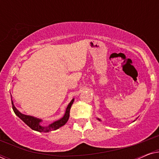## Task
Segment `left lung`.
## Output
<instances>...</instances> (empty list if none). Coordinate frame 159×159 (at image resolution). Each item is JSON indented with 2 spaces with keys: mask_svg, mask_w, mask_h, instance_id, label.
I'll return each mask as SVG.
<instances>
[{
  "mask_svg": "<svg viewBox=\"0 0 159 159\" xmlns=\"http://www.w3.org/2000/svg\"><path fill=\"white\" fill-rule=\"evenodd\" d=\"M97 119H98V120H99V121H101V119H98V118H97ZM134 121H135V120H134V121H133V122H134Z\"/></svg>",
  "mask_w": 159,
  "mask_h": 159,
  "instance_id": "left-lung-1",
  "label": "left lung"
}]
</instances>
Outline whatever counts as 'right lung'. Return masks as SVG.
Masks as SVG:
<instances>
[{
    "mask_svg": "<svg viewBox=\"0 0 159 159\" xmlns=\"http://www.w3.org/2000/svg\"><path fill=\"white\" fill-rule=\"evenodd\" d=\"M74 101H75V98L71 100L70 103H69V105L67 106L66 108V111H65V114L64 116H63L62 118L58 119L57 121H55L54 122L51 123V125H49L47 127H43L40 125V122H42L43 120L40 119L36 118V117H34L32 116H29V115H25L24 114H21V113L18 111V109L15 107L14 102H13L11 99V104H12V108L14 110L15 114L19 118H20L21 120H22L24 122H25L26 125L31 128L32 129L34 130V131H38L40 132H48L51 131H53V130H56L58 128H60L62 126H64L65 124L67 122L68 119L69 118V111H70V108L71 107V105L74 103Z\"/></svg>",
    "mask_w": 159,
    "mask_h": 159,
    "instance_id": "right-lung-1",
    "label": "right lung"
}]
</instances>
